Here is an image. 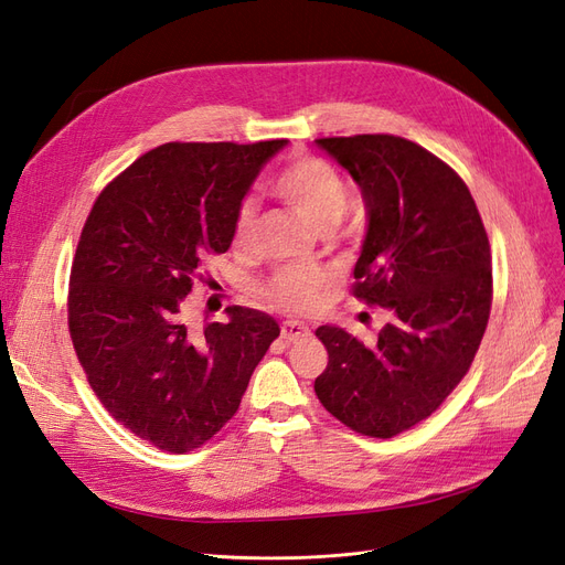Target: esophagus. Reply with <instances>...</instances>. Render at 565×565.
Segmentation results:
<instances>
[{
    "label": "esophagus",
    "instance_id": "1",
    "mask_svg": "<svg viewBox=\"0 0 565 565\" xmlns=\"http://www.w3.org/2000/svg\"><path fill=\"white\" fill-rule=\"evenodd\" d=\"M310 337V329L303 324V322H295V320H287L282 322L280 327V339L285 343H297V341H303Z\"/></svg>",
    "mask_w": 565,
    "mask_h": 565
}]
</instances>
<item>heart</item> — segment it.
<instances>
[{
	"label": "heart",
	"instance_id": "b5f03b06",
	"mask_svg": "<svg viewBox=\"0 0 565 565\" xmlns=\"http://www.w3.org/2000/svg\"><path fill=\"white\" fill-rule=\"evenodd\" d=\"M274 193L316 233L332 231L348 207V191L339 172L313 157L291 161L278 174ZM252 231H255V205L243 203L236 222H233L236 247L247 245ZM266 291L280 308L301 313V310L313 308L320 301L324 278L313 268H285L270 278Z\"/></svg>",
	"mask_w": 565,
	"mask_h": 565
}]
</instances>
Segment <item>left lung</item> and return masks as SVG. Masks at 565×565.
I'll return each instance as SVG.
<instances>
[{"label": "left lung", "instance_id": "obj_1", "mask_svg": "<svg viewBox=\"0 0 565 565\" xmlns=\"http://www.w3.org/2000/svg\"><path fill=\"white\" fill-rule=\"evenodd\" d=\"M362 191L366 231L355 297L391 310L374 343L322 324L316 395L369 437L437 412L468 374L491 313V247L470 189L435 153L395 135L322 138Z\"/></svg>", "mask_w": 565, "mask_h": 565}]
</instances>
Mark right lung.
I'll return each instance as SVG.
<instances>
[{
    "instance_id": "add662e5",
    "label": "right lung",
    "mask_w": 565,
    "mask_h": 565,
    "mask_svg": "<svg viewBox=\"0 0 565 565\" xmlns=\"http://www.w3.org/2000/svg\"><path fill=\"white\" fill-rule=\"evenodd\" d=\"M287 140L168 142L97 196L70 278V334L107 412L140 439L186 454L217 435L278 322L228 306L196 324L186 295L233 241L243 199Z\"/></svg>"
}]
</instances>
